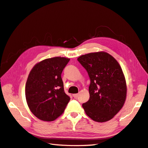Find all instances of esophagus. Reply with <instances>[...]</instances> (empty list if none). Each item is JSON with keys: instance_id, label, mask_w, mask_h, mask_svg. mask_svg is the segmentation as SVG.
<instances>
[{"instance_id": "1", "label": "esophagus", "mask_w": 148, "mask_h": 148, "mask_svg": "<svg viewBox=\"0 0 148 148\" xmlns=\"http://www.w3.org/2000/svg\"><path fill=\"white\" fill-rule=\"evenodd\" d=\"M78 94H74V95H73V98H74L75 99H77V98H78Z\"/></svg>"}]
</instances>
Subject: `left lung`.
Listing matches in <instances>:
<instances>
[{
  "mask_svg": "<svg viewBox=\"0 0 148 148\" xmlns=\"http://www.w3.org/2000/svg\"><path fill=\"white\" fill-rule=\"evenodd\" d=\"M77 60L90 78L89 99L82 104L85 112L95 121H107L121 110L126 99L122 69L112 56L103 52L87 53Z\"/></svg>",
  "mask_w": 148,
  "mask_h": 148,
  "instance_id": "1",
  "label": "left lung"
}]
</instances>
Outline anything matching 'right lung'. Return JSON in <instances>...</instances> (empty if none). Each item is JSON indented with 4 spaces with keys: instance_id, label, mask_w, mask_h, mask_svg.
Here are the masks:
<instances>
[{
    "instance_id": "add662e5",
    "label": "right lung",
    "mask_w": 148,
    "mask_h": 148,
    "mask_svg": "<svg viewBox=\"0 0 148 148\" xmlns=\"http://www.w3.org/2000/svg\"><path fill=\"white\" fill-rule=\"evenodd\" d=\"M70 59L56 57L43 60L30 72L25 86L27 103L34 115L52 121L64 111L70 96L64 92L61 73Z\"/></svg>"
}]
</instances>
